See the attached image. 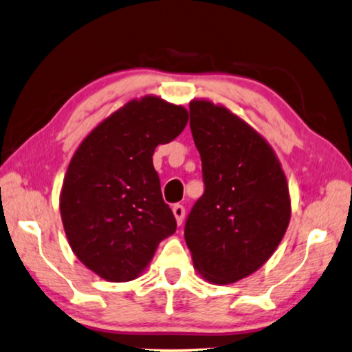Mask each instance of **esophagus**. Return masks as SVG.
Returning <instances> with one entry per match:
<instances>
[{
  "instance_id": "34e87169",
  "label": "esophagus",
  "mask_w": 352,
  "mask_h": 352,
  "mask_svg": "<svg viewBox=\"0 0 352 352\" xmlns=\"http://www.w3.org/2000/svg\"><path fill=\"white\" fill-rule=\"evenodd\" d=\"M172 212H174V217L177 219V224L180 226L183 223V218H185V207L180 206V204H177V206L172 207Z\"/></svg>"
}]
</instances>
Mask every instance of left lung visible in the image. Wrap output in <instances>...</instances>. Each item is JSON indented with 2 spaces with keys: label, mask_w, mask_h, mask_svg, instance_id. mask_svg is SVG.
Here are the masks:
<instances>
[{
  "label": "left lung",
  "mask_w": 352,
  "mask_h": 352,
  "mask_svg": "<svg viewBox=\"0 0 352 352\" xmlns=\"http://www.w3.org/2000/svg\"><path fill=\"white\" fill-rule=\"evenodd\" d=\"M190 117L206 191L185 240L204 280L229 285L275 253L291 219L289 188L274 148L229 109L192 99Z\"/></svg>",
  "instance_id": "obj_1"
}]
</instances>
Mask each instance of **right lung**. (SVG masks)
Instances as JSON below:
<instances>
[{"label":"right lung","instance_id":"add662e5","mask_svg":"<svg viewBox=\"0 0 352 352\" xmlns=\"http://www.w3.org/2000/svg\"><path fill=\"white\" fill-rule=\"evenodd\" d=\"M188 110L158 96L133 99L99 123L69 162L60 194L67 242L107 281L135 280L177 221L162 201L155 148L185 129Z\"/></svg>","mask_w":352,"mask_h":352}]
</instances>
